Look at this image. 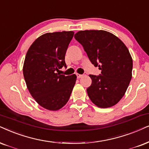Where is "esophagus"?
Returning a JSON list of instances; mask_svg holds the SVG:
<instances>
[{"instance_id":"obj_1","label":"esophagus","mask_w":149,"mask_h":149,"mask_svg":"<svg viewBox=\"0 0 149 149\" xmlns=\"http://www.w3.org/2000/svg\"><path fill=\"white\" fill-rule=\"evenodd\" d=\"M76 76H77V78H81L82 76H83V75H81V74H79V73H77Z\"/></svg>"}]
</instances>
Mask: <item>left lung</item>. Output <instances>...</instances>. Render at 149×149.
<instances>
[{
	"label": "left lung",
	"mask_w": 149,
	"mask_h": 149,
	"mask_svg": "<svg viewBox=\"0 0 149 149\" xmlns=\"http://www.w3.org/2000/svg\"><path fill=\"white\" fill-rule=\"evenodd\" d=\"M76 40L83 47L91 63L101 74L89 75L91 85L88 95L100 108L114 106L124 96L132 78L133 60L123 42L104 30H84L77 32Z\"/></svg>",
	"instance_id": "obj_1"
}]
</instances>
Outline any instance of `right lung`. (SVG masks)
I'll list each match as a JSON object with an SVG mask.
<instances>
[{"instance_id": "obj_1", "label": "right lung", "mask_w": 149, "mask_h": 149, "mask_svg": "<svg viewBox=\"0 0 149 149\" xmlns=\"http://www.w3.org/2000/svg\"><path fill=\"white\" fill-rule=\"evenodd\" d=\"M73 31L45 33L30 46L23 65L27 88L43 108L57 111L68 102L76 83L75 74L65 76L58 72L67 67L65 56Z\"/></svg>"}]
</instances>
